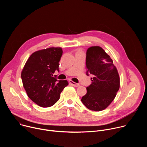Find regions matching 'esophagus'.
<instances>
[{
    "label": "esophagus",
    "mask_w": 147,
    "mask_h": 147,
    "mask_svg": "<svg viewBox=\"0 0 147 147\" xmlns=\"http://www.w3.org/2000/svg\"><path fill=\"white\" fill-rule=\"evenodd\" d=\"M69 82L70 83L71 85H72L73 86H74V87H78L80 86L79 84H77V83H76V82H74V81H71V80H70V81H69Z\"/></svg>",
    "instance_id": "1"
}]
</instances>
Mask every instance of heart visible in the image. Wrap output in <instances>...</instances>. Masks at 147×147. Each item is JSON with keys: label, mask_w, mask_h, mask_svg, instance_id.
<instances>
[{"label": "heart", "mask_w": 147, "mask_h": 147, "mask_svg": "<svg viewBox=\"0 0 147 147\" xmlns=\"http://www.w3.org/2000/svg\"><path fill=\"white\" fill-rule=\"evenodd\" d=\"M78 52H80V51H78Z\"/></svg>", "instance_id": "obj_1"}]
</instances>
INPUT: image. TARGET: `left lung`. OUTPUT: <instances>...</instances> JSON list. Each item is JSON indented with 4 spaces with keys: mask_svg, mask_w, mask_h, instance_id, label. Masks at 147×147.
Listing matches in <instances>:
<instances>
[{
    "mask_svg": "<svg viewBox=\"0 0 147 147\" xmlns=\"http://www.w3.org/2000/svg\"><path fill=\"white\" fill-rule=\"evenodd\" d=\"M86 68L94 76L87 87V94L81 98L90 110L100 111L106 109L115 99L120 88V77L113 61L101 47L94 46L87 51Z\"/></svg>",
    "mask_w": 147,
    "mask_h": 147,
    "instance_id": "8db88e82",
    "label": "left lung"
}]
</instances>
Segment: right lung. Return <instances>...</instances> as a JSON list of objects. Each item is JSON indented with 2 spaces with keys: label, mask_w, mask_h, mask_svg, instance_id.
Wrapping results in <instances>:
<instances>
[{
  "label": "right lung",
  "mask_w": 147,
  "mask_h": 147,
  "mask_svg": "<svg viewBox=\"0 0 147 147\" xmlns=\"http://www.w3.org/2000/svg\"><path fill=\"white\" fill-rule=\"evenodd\" d=\"M60 47H51L34 52L22 71L23 87L28 96L38 106L48 108L59 99L60 94L69 82L53 77L59 71V62L62 56Z\"/></svg>",
  "instance_id": "1"
}]
</instances>
